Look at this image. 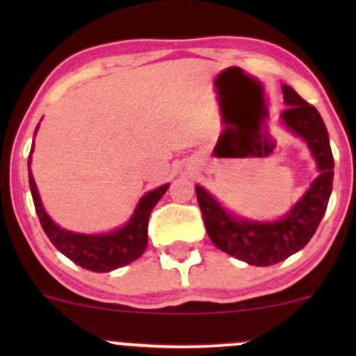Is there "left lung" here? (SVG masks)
<instances>
[{"label": "left lung", "mask_w": 356, "mask_h": 356, "mask_svg": "<svg viewBox=\"0 0 356 356\" xmlns=\"http://www.w3.org/2000/svg\"><path fill=\"white\" fill-rule=\"evenodd\" d=\"M282 95L288 105L281 115L282 122L305 139L321 170L289 213L275 222L243 220L225 211L210 193L196 186V198L211 243L224 253L257 267L279 264L307 246L324 217L332 191L334 158L321 113L289 86H282Z\"/></svg>", "instance_id": "1"}]
</instances>
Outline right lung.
<instances>
[{"label":"right lung","mask_w":356,"mask_h":356,"mask_svg":"<svg viewBox=\"0 0 356 356\" xmlns=\"http://www.w3.org/2000/svg\"><path fill=\"white\" fill-rule=\"evenodd\" d=\"M38 127H35V131H38ZM32 149H34V145H32L27 161L29 186H31L32 200H34L35 211H38L39 222H41L46 236L60 253L70 258L74 264L81 265L82 268H88V270L92 272L115 270V268L131 264V261H134L136 258L145 253L146 246H148L149 213H152L153 207L160 201L161 196L167 193L168 184L146 193L139 200L131 220L124 227L111 231L108 234H77V232H70L58 227L42 208L41 198H39L38 188H35L34 177H32L31 172Z\"/></svg>","instance_id":"right-lung-1"}]
</instances>
